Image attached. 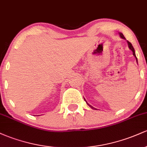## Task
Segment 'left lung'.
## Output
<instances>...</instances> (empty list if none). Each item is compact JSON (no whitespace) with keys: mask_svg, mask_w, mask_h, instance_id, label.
<instances>
[{"mask_svg":"<svg viewBox=\"0 0 147 147\" xmlns=\"http://www.w3.org/2000/svg\"><path fill=\"white\" fill-rule=\"evenodd\" d=\"M119 35H120V36H121V38H124V39H126L125 38V37L124 36V35L122 34V33H119ZM127 43H128V45H129V48L131 49V50H132V52H133V56H134L135 57H136V61L138 62V59H137V57H136V53H135V50H134V48H133V45H132V44H131V43H130V42L129 41H127ZM85 101H86V99H85ZM86 103H87V102H86ZM87 104L89 106H90V107L91 108V109H95V108L94 107H92V106H90V104H88L87 103Z\"/></svg>","mask_w":147,"mask_h":147,"instance_id":"8db88e82","label":"left lung"}]
</instances>
